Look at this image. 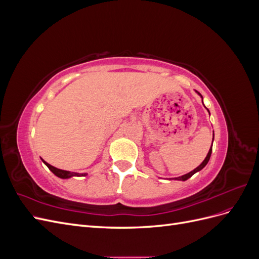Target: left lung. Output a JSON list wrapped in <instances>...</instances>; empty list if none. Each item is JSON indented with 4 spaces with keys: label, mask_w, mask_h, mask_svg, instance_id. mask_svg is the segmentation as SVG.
<instances>
[{
    "label": "left lung",
    "mask_w": 259,
    "mask_h": 259,
    "mask_svg": "<svg viewBox=\"0 0 259 259\" xmlns=\"http://www.w3.org/2000/svg\"><path fill=\"white\" fill-rule=\"evenodd\" d=\"M195 92H197V91H195ZM197 93H198V95H200V96H201V98H202V103H203V97H202V95H201V94H200L199 92H197ZM203 105H204V104H203ZM204 107H205V106H204ZM207 111H208V109H207ZM208 113H209V111H208ZM213 140H214V134H213ZM211 147H213V143H211ZM211 147L209 148L208 153H207V155H206V158L204 159V161H203L197 168H194L193 170L189 171V173H188V174H185V175H183V176L176 177V178H174V179H175V180H183V182H185V180L189 179L193 174L197 173V171L201 170L202 168H204V167H205V165H206V164H207V163H208V161H209V158H210V154H211ZM169 179H171V178H169Z\"/></svg>",
    "instance_id": "left-lung-1"
}]
</instances>
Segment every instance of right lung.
Instances as JSON below:
<instances>
[{
  "label": "right lung",
  "instance_id": "obj_1",
  "mask_svg": "<svg viewBox=\"0 0 259 259\" xmlns=\"http://www.w3.org/2000/svg\"><path fill=\"white\" fill-rule=\"evenodd\" d=\"M41 160L45 164V165L50 168V170L53 171V174H55L57 177L62 178V179H68V178H71V177H74V176L80 177V176H86V175H88V174L74 173V171H69V170H65V169H60V168H57V167L51 165V164H49L48 162H45L42 158H41Z\"/></svg>",
  "mask_w": 259,
  "mask_h": 259
}]
</instances>
